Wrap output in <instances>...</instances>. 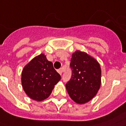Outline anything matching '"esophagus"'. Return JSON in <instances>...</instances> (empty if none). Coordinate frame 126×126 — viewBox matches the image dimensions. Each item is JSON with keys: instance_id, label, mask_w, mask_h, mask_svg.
<instances>
[{"instance_id": "obj_1", "label": "esophagus", "mask_w": 126, "mask_h": 126, "mask_svg": "<svg viewBox=\"0 0 126 126\" xmlns=\"http://www.w3.org/2000/svg\"><path fill=\"white\" fill-rule=\"evenodd\" d=\"M57 72H59V74L60 75H61V74H63V72H65V69H63V68H61V69H58V70H57Z\"/></svg>"}]
</instances>
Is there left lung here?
Wrapping results in <instances>:
<instances>
[{
    "mask_svg": "<svg viewBox=\"0 0 126 126\" xmlns=\"http://www.w3.org/2000/svg\"><path fill=\"white\" fill-rule=\"evenodd\" d=\"M72 76L66 83L70 97L78 104H84L94 97L101 84L100 64L93 57L80 51L72 54Z\"/></svg>",
    "mask_w": 126,
    "mask_h": 126,
    "instance_id": "8db88e82",
    "label": "left lung"
}]
</instances>
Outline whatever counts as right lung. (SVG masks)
<instances>
[{
    "label": "right lung",
    "mask_w": 126,
    "mask_h": 126,
    "mask_svg": "<svg viewBox=\"0 0 126 126\" xmlns=\"http://www.w3.org/2000/svg\"><path fill=\"white\" fill-rule=\"evenodd\" d=\"M61 76L44 54L35 57L24 68L22 84L27 95L32 100L42 101L49 97Z\"/></svg>",
    "instance_id": "add662e5"
}]
</instances>
